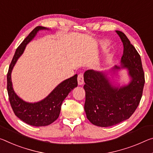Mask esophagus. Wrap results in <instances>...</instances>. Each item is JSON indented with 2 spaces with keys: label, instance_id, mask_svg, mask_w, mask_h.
Returning <instances> with one entry per match:
<instances>
[{
  "label": "esophagus",
  "instance_id": "34e87169",
  "mask_svg": "<svg viewBox=\"0 0 153 153\" xmlns=\"http://www.w3.org/2000/svg\"><path fill=\"white\" fill-rule=\"evenodd\" d=\"M77 82L78 85H82L84 84V76L82 74H79L77 76Z\"/></svg>",
  "mask_w": 153,
  "mask_h": 153
}]
</instances>
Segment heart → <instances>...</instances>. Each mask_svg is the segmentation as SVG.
Here are the masks:
<instances>
[{"label":"heart","mask_w":153,"mask_h":153,"mask_svg":"<svg viewBox=\"0 0 153 153\" xmlns=\"http://www.w3.org/2000/svg\"><path fill=\"white\" fill-rule=\"evenodd\" d=\"M110 45V42L108 40H103L102 42H101V46L102 48H107L108 46Z\"/></svg>","instance_id":"obj_1"}]
</instances>
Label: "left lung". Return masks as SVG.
<instances>
[{
	"mask_svg": "<svg viewBox=\"0 0 153 153\" xmlns=\"http://www.w3.org/2000/svg\"><path fill=\"white\" fill-rule=\"evenodd\" d=\"M124 50L120 67L113 71L127 69L131 81L127 85L113 86L105 73L87 70L84 74L86 92L84 104L86 117L92 124L107 127L130 118L141 100L145 79L140 54L124 33L116 30Z\"/></svg>",
	"mask_w": 153,
	"mask_h": 153,
	"instance_id": "left-lung-1",
	"label": "left lung"
}]
</instances>
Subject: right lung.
Instances as JSON below:
<instances>
[{
    "mask_svg": "<svg viewBox=\"0 0 153 153\" xmlns=\"http://www.w3.org/2000/svg\"><path fill=\"white\" fill-rule=\"evenodd\" d=\"M41 30H48L43 26H37L31 31L22 43L18 46L7 73V92L9 102L15 115L27 124L35 127L47 126L59 118L64 99L73 89L77 86V75L60 83L43 100L36 103H28L22 100L14 92L11 82V71L17 60L23 54L26 46Z\"/></svg>",
    "mask_w": 153,
    "mask_h": 153,
    "instance_id": "add662e5",
    "label": "right lung"
}]
</instances>
